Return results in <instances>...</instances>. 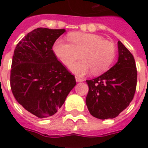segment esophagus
<instances>
[{"label": "esophagus", "instance_id": "esophagus-1", "mask_svg": "<svg viewBox=\"0 0 148 148\" xmlns=\"http://www.w3.org/2000/svg\"><path fill=\"white\" fill-rule=\"evenodd\" d=\"M75 78H76L77 82H82V81H84V79L81 78V77H75Z\"/></svg>", "mask_w": 148, "mask_h": 148}]
</instances>
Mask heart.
Listing matches in <instances>:
<instances>
[{"instance_id": "heart-1", "label": "heart", "mask_w": 148, "mask_h": 148, "mask_svg": "<svg viewBox=\"0 0 148 148\" xmlns=\"http://www.w3.org/2000/svg\"><path fill=\"white\" fill-rule=\"evenodd\" d=\"M69 42L58 39L53 44V51L65 66H70L79 58L82 60L71 67L77 75H84L92 71L94 74L107 71L116 58L117 48L113 42L102 36L90 33L73 32L68 34Z\"/></svg>"}]
</instances>
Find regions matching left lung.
I'll return each instance as SVG.
<instances>
[{
    "label": "left lung",
    "mask_w": 148,
    "mask_h": 148,
    "mask_svg": "<svg viewBox=\"0 0 148 148\" xmlns=\"http://www.w3.org/2000/svg\"><path fill=\"white\" fill-rule=\"evenodd\" d=\"M118 60L101 76L88 80L86 104L98 119L114 118L128 107L137 87V67L134 56L121 41L117 42Z\"/></svg>",
    "instance_id": "1"
}]
</instances>
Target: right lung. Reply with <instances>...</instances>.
<instances>
[{
    "label": "right lung",
    "instance_id": "right-lung-1",
    "mask_svg": "<svg viewBox=\"0 0 148 148\" xmlns=\"http://www.w3.org/2000/svg\"><path fill=\"white\" fill-rule=\"evenodd\" d=\"M64 29H34L15 47L10 83L23 108L39 118L58 112L76 84L74 75L58 60L52 47Z\"/></svg>",
    "mask_w": 148,
    "mask_h": 148
}]
</instances>
